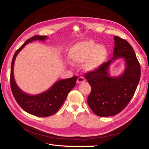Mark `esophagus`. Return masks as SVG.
I'll list each match as a JSON object with an SVG mask.
<instances>
[{"mask_svg": "<svg viewBox=\"0 0 149 149\" xmlns=\"http://www.w3.org/2000/svg\"><path fill=\"white\" fill-rule=\"evenodd\" d=\"M85 81L84 78L83 77H79L77 80V83L78 84H80V83H83Z\"/></svg>", "mask_w": 149, "mask_h": 149, "instance_id": "1", "label": "esophagus"}]
</instances>
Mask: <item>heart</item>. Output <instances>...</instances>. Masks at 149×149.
Wrapping results in <instances>:
<instances>
[{"label":"heart","instance_id":"heart-1","mask_svg":"<svg viewBox=\"0 0 149 149\" xmlns=\"http://www.w3.org/2000/svg\"><path fill=\"white\" fill-rule=\"evenodd\" d=\"M107 56L105 46L97 45L93 41H87L75 44L68 53L69 59L74 65L85 62L84 68L86 71H92L100 67Z\"/></svg>","mask_w":149,"mask_h":149}]
</instances>
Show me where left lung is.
Listing matches in <instances>:
<instances>
[{"instance_id": "obj_1", "label": "left lung", "mask_w": 149, "mask_h": 149, "mask_svg": "<svg viewBox=\"0 0 149 149\" xmlns=\"http://www.w3.org/2000/svg\"><path fill=\"white\" fill-rule=\"evenodd\" d=\"M114 40L115 49L111 59L84 75L91 87L87 100L88 106L95 115L102 117L121 112L133 97L140 79V65L132 46L117 36ZM118 58L125 59V71L120 77H111L108 73L110 63Z\"/></svg>"}]
</instances>
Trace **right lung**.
<instances>
[{"label":"right lung","mask_w":149,"mask_h":149,"mask_svg":"<svg viewBox=\"0 0 149 149\" xmlns=\"http://www.w3.org/2000/svg\"><path fill=\"white\" fill-rule=\"evenodd\" d=\"M46 36H34L27 40L17 51L11 65L10 84L12 93L18 105L25 111L38 117H46L55 114L63 105L68 93L75 86L77 76L61 79L53 85L49 90L36 95H29L22 91L16 84L13 77V66L16 57L25 45L34 40L43 41Z\"/></svg>","instance_id":"1"}]
</instances>
